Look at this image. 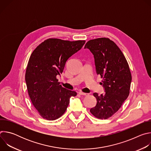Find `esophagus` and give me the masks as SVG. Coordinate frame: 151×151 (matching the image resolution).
Here are the masks:
<instances>
[{"label": "esophagus", "mask_w": 151, "mask_h": 151, "mask_svg": "<svg viewBox=\"0 0 151 151\" xmlns=\"http://www.w3.org/2000/svg\"><path fill=\"white\" fill-rule=\"evenodd\" d=\"M79 94L80 95H83V96H87V95H88V93H83V92H81V91L79 92Z\"/></svg>", "instance_id": "34e87169"}]
</instances>
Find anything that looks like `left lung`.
Instances as JSON below:
<instances>
[{
  "instance_id": "8db88e82",
  "label": "left lung",
  "mask_w": 151,
  "mask_h": 151,
  "mask_svg": "<svg viewBox=\"0 0 151 151\" xmlns=\"http://www.w3.org/2000/svg\"><path fill=\"white\" fill-rule=\"evenodd\" d=\"M84 48L94 55L96 70L103 78L101 84L104 93L99 96L90 112L99 119H107L115 114L130 93L132 75L127 61L115 43L109 38L101 37L88 41Z\"/></svg>"
}]
</instances>
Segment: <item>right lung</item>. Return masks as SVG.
I'll list each match as a JSON object with an SVG mask.
<instances>
[{
    "label": "right lung",
    "mask_w": 151,
    "mask_h": 151,
    "mask_svg": "<svg viewBox=\"0 0 151 151\" xmlns=\"http://www.w3.org/2000/svg\"><path fill=\"white\" fill-rule=\"evenodd\" d=\"M85 40L48 39L38 45L29 58L25 79L32 103L45 119L55 120L67 109L70 98L77 93L63 88L57 79L67 60L80 50Z\"/></svg>",
    "instance_id": "1"
}]
</instances>
